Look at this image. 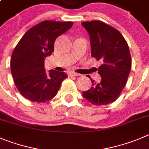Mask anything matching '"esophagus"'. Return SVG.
Returning a JSON list of instances; mask_svg holds the SVG:
<instances>
[{
    "mask_svg": "<svg viewBox=\"0 0 149 149\" xmlns=\"http://www.w3.org/2000/svg\"><path fill=\"white\" fill-rule=\"evenodd\" d=\"M69 76H81V74H79V73H75V72H71V73H69Z\"/></svg>",
    "mask_w": 149,
    "mask_h": 149,
    "instance_id": "esophagus-1",
    "label": "esophagus"
}]
</instances>
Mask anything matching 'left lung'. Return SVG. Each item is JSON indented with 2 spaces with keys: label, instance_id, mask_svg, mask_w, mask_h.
Segmentation results:
<instances>
[{
  "label": "left lung",
  "instance_id": "8db88e82",
  "mask_svg": "<svg viewBox=\"0 0 149 149\" xmlns=\"http://www.w3.org/2000/svg\"><path fill=\"white\" fill-rule=\"evenodd\" d=\"M88 31L91 45V56L102 65L98 68L101 76L99 83L89 77L92 87L82 95L94 105H106L118 98L126 86L132 68L129 45L118 31L100 20L83 22Z\"/></svg>",
  "mask_w": 149,
  "mask_h": 149
}]
</instances>
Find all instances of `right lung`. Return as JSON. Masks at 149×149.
<instances>
[{
  "label": "right lung",
  "instance_id": "right-lung-1",
  "mask_svg": "<svg viewBox=\"0 0 149 149\" xmlns=\"http://www.w3.org/2000/svg\"><path fill=\"white\" fill-rule=\"evenodd\" d=\"M73 22L45 20L28 30L14 49L10 67L17 88L26 99L42 103L52 99L65 79V72H45V59L54 52V42Z\"/></svg>",
  "mask_w": 149,
  "mask_h": 149
}]
</instances>
